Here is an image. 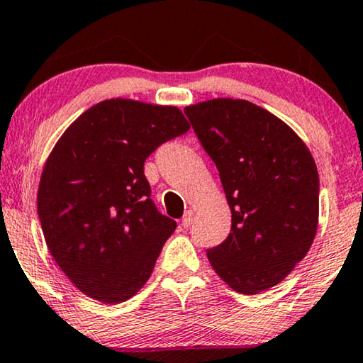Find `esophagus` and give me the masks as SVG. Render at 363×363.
I'll use <instances>...</instances> for the list:
<instances>
[{
    "label": "esophagus",
    "instance_id": "obj_1",
    "mask_svg": "<svg viewBox=\"0 0 363 363\" xmlns=\"http://www.w3.org/2000/svg\"><path fill=\"white\" fill-rule=\"evenodd\" d=\"M193 216H195V213H193L191 210H188L182 218V226L183 228H190L193 225Z\"/></svg>",
    "mask_w": 363,
    "mask_h": 363
}]
</instances>
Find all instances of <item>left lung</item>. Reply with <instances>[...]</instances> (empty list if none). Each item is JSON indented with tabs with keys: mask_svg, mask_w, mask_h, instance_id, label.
I'll list each match as a JSON object with an SVG mask.
<instances>
[{
	"mask_svg": "<svg viewBox=\"0 0 363 363\" xmlns=\"http://www.w3.org/2000/svg\"><path fill=\"white\" fill-rule=\"evenodd\" d=\"M220 172L231 231L206 251L216 274L241 294L279 284L314 241L319 173L304 142L247 101L213 99L185 108Z\"/></svg>",
	"mask_w": 363,
	"mask_h": 363,
	"instance_id": "left-lung-1",
	"label": "left lung"
}]
</instances>
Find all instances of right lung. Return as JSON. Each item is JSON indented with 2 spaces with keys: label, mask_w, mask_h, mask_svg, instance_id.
<instances>
[{
  "label": "right lung",
  "mask_w": 363,
  "mask_h": 363,
  "mask_svg": "<svg viewBox=\"0 0 363 363\" xmlns=\"http://www.w3.org/2000/svg\"><path fill=\"white\" fill-rule=\"evenodd\" d=\"M188 128L177 107L111 99L59 138L43 170L38 215L54 261L86 296L118 304L148 281L177 223L150 198L143 163Z\"/></svg>",
  "instance_id": "1"
}]
</instances>
